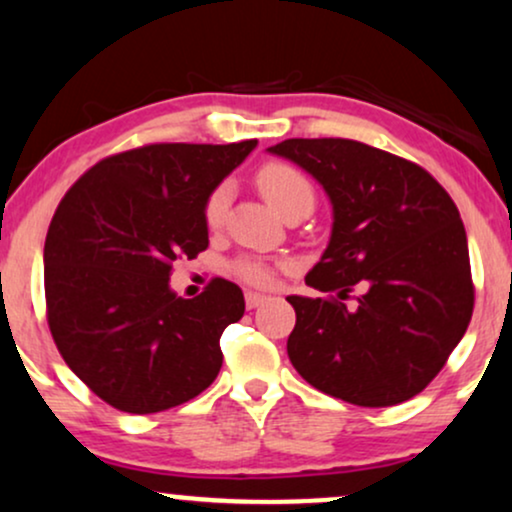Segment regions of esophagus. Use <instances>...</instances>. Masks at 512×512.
<instances>
[{
	"instance_id": "34e87169",
	"label": "esophagus",
	"mask_w": 512,
	"mask_h": 512,
	"mask_svg": "<svg viewBox=\"0 0 512 512\" xmlns=\"http://www.w3.org/2000/svg\"><path fill=\"white\" fill-rule=\"evenodd\" d=\"M267 303V295H260V293H245V305H248V310H255V307H260Z\"/></svg>"
}]
</instances>
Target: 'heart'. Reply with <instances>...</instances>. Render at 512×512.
Returning a JSON list of instances; mask_svg holds the SVG:
<instances>
[{"label":"heart","mask_w":512,"mask_h":512,"mask_svg":"<svg viewBox=\"0 0 512 512\" xmlns=\"http://www.w3.org/2000/svg\"><path fill=\"white\" fill-rule=\"evenodd\" d=\"M257 186H260L262 195L272 202V207L276 212H281L283 217L295 212L300 207H310L315 205V190H312V183L307 181L305 174H300L298 169L291 164L283 162H269L264 164L260 171H257ZM229 200H231V190L226 183H221L209 193L205 200V224L209 229H219L224 224L226 209H229ZM231 272L236 279L250 283V286H260L267 288L272 286L274 281V272L276 264H272L264 257H255V255H240L233 260Z\"/></svg>","instance_id":"heart-1"}]
</instances>
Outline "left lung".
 I'll return each mask as SVG.
<instances>
[{
  "instance_id": "left-lung-1",
  "label": "left lung",
  "mask_w": 512,
  "mask_h": 512,
  "mask_svg": "<svg viewBox=\"0 0 512 512\" xmlns=\"http://www.w3.org/2000/svg\"><path fill=\"white\" fill-rule=\"evenodd\" d=\"M269 152L303 166L334 205L329 245L305 276L326 295H288L293 367L362 408L417 396L472 319L470 250L451 195L420 164L357 140L291 138ZM355 285L363 295L348 304Z\"/></svg>"
}]
</instances>
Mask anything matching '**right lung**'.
Returning <instances> with one entry per match:
<instances>
[{
	"label": "right lung",
	"mask_w": 512,
	"mask_h": 512,
	"mask_svg": "<svg viewBox=\"0 0 512 512\" xmlns=\"http://www.w3.org/2000/svg\"><path fill=\"white\" fill-rule=\"evenodd\" d=\"M255 145L133 147L61 197L45 240L47 324L66 365L112 408L162 412L217 379L243 291L217 276L186 300L169 276L207 250L205 200Z\"/></svg>",
	"instance_id": "right-lung-1"
}]
</instances>
